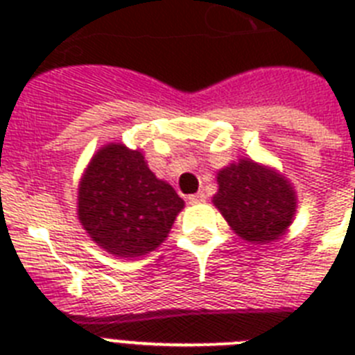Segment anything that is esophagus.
<instances>
[{"label": "esophagus", "instance_id": "esophagus-1", "mask_svg": "<svg viewBox=\"0 0 355 355\" xmlns=\"http://www.w3.org/2000/svg\"><path fill=\"white\" fill-rule=\"evenodd\" d=\"M205 199H206L205 192H197V193H192V196H188V200H190V202H205Z\"/></svg>", "mask_w": 355, "mask_h": 355}]
</instances>
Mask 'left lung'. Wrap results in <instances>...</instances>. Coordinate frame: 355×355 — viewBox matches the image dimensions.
I'll list each match as a JSON object with an SVG mask.
<instances>
[{"instance_id":"obj_1","label":"left lung","mask_w":355,"mask_h":355,"mask_svg":"<svg viewBox=\"0 0 355 355\" xmlns=\"http://www.w3.org/2000/svg\"><path fill=\"white\" fill-rule=\"evenodd\" d=\"M213 205L234 233L254 243H270L295 215V192L286 180L258 163L241 159L218 172Z\"/></svg>"}]
</instances>
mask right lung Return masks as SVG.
<instances>
[{
  "label": "right lung",
  "instance_id": "obj_1",
  "mask_svg": "<svg viewBox=\"0 0 355 355\" xmlns=\"http://www.w3.org/2000/svg\"><path fill=\"white\" fill-rule=\"evenodd\" d=\"M184 202L158 180L140 150L110 144L92 158L80 184L78 216L96 243L121 258L155 250Z\"/></svg>",
  "mask_w": 355,
  "mask_h": 355
}]
</instances>
